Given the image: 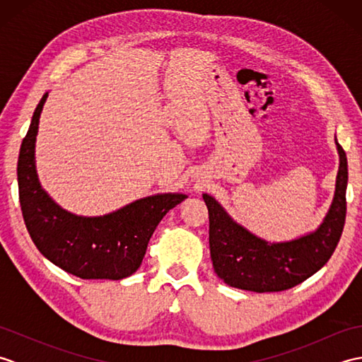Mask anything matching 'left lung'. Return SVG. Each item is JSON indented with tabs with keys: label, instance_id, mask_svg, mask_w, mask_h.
<instances>
[{
	"label": "left lung",
	"instance_id": "8db88e82",
	"mask_svg": "<svg viewBox=\"0 0 362 362\" xmlns=\"http://www.w3.org/2000/svg\"><path fill=\"white\" fill-rule=\"evenodd\" d=\"M339 153L333 202L322 224L291 241L271 243L253 235L236 222L216 199L204 193L210 216V255L214 272L228 286L253 292H279L310 279L332 258L341 240L345 211L349 169L342 146Z\"/></svg>",
	"mask_w": 362,
	"mask_h": 362
}]
</instances>
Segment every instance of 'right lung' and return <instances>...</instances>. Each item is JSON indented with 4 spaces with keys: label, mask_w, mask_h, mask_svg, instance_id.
I'll return each mask as SVG.
<instances>
[{
    "label": "right lung",
    "mask_w": 362,
    "mask_h": 362,
    "mask_svg": "<svg viewBox=\"0 0 362 362\" xmlns=\"http://www.w3.org/2000/svg\"><path fill=\"white\" fill-rule=\"evenodd\" d=\"M48 93L33 115L18 156V194L28 232L52 264L83 280H121L140 267L160 221L188 197L160 193L130 202L104 216L64 210L42 188L35 168L38 122Z\"/></svg>",
    "instance_id": "1"
}]
</instances>
